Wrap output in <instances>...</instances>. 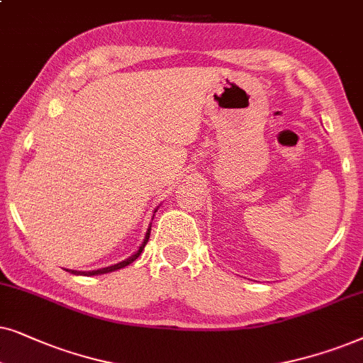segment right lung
Returning <instances> with one entry per match:
<instances>
[{
	"mask_svg": "<svg viewBox=\"0 0 363 363\" xmlns=\"http://www.w3.org/2000/svg\"><path fill=\"white\" fill-rule=\"evenodd\" d=\"M149 235H151V227H149L147 229V232H146V238H144V242L141 244V247H139V250L134 255H131V257L129 259H125V260H123V262H119V264H114V265H111V267H104V269H99V270H89V272H77V270H72V274H77V275H98V274H108V272H113V270H118V269H123V267H125V265H129L131 262H134V260H136L139 255H141V252H143V249L146 247V244H147V240H149Z\"/></svg>",
	"mask_w": 363,
	"mask_h": 363,
	"instance_id": "1",
	"label": "right lung"
}]
</instances>
